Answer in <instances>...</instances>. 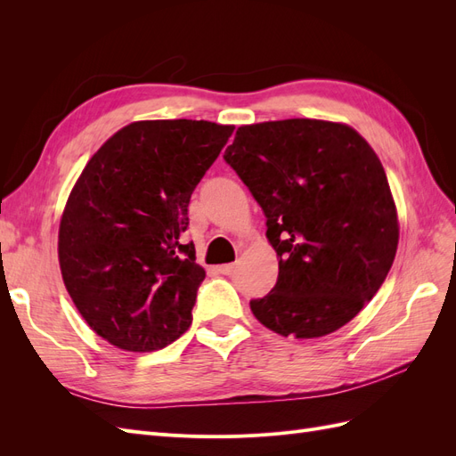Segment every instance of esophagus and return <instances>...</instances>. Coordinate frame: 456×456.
<instances>
[{
  "mask_svg": "<svg viewBox=\"0 0 456 456\" xmlns=\"http://www.w3.org/2000/svg\"><path fill=\"white\" fill-rule=\"evenodd\" d=\"M218 272L224 273V275H232L233 272H236V266H233V265H223V266H218Z\"/></svg>",
  "mask_w": 456,
  "mask_h": 456,
  "instance_id": "obj_1",
  "label": "esophagus"
}]
</instances>
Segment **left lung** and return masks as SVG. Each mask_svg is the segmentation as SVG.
Returning a JSON list of instances; mask_svg holds the SVG:
<instances>
[{"mask_svg": "<svg viewBox=\"0 0 456 456\" xmlns=\"http://www.w3.org/2000/svg\"><path fill=\"white\" fill-rule=\"evenodd\" d=\"M224 161L266 216L280 256L272 291L251 300L283 337H325L377 295L397 251V211L384 167L363 136L322 119L243 126Z\"/></svg>", "mask_w": 456, "mask_h": 456, "instance_id": "1", "label": "left lung"}]
</instances>
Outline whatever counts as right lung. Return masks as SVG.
I'll use <instances>...</instances> for the list:
<instances>
[{"label":"right lung","mask_w":456,"mask_h":456,"mask_svg":"<svg viewBox=\"0 0 456 456\" xmlns=\"http://www.w3.org/2000/svg\"><path fill=\"white\" fill-rule=\"evenodd\" d=\"M233 133L196 119L134 121L89 159L66 201L59 262L76 308L127 352L175 342L205 270L183 243L191 191Z\"/></svg>","instance_id":"1"}]
</instances>
